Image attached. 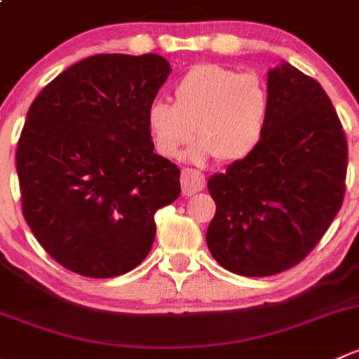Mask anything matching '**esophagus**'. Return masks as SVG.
I'll return each mask as SVG.
<instances>
[{"label": "esophagus", "mask_w": 359, "mask_h": 359, "mask_svg": "<svg viewBox=\"0 0 359 359\" xmlns=\"http://www.w3.org/2000/svg\"><path fill=\"white\" fill-rule=\"evenodd\" d=\"M205 187V176L197 169H183L181 171V190L183 195L190 197V195L202 191Z\"/></svg>", "instance_id": "34e87169"}]
</instances>
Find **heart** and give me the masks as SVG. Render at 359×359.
<instances>
[{
  "instance_id": "heart-1",
  "label": "heart",
  "mask_w": 359,
  "mask_h": 359,
  "mask_svg": "<svg viewBox=\"0 0 359 359\" xmlns=\"http://www.w3.org/2000/svg\"><path fill=\"white\" fill-rule=\"evenodd\" d=\"M271 112L268 86L257 74L201 64L188 70L172 90V105L155 100L147 109V129L155 152L178 158L188 152L194 162L216 157L236 162L252 152L264 136Z\"/></svg>"
}]
</instances>
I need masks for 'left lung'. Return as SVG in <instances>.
<instances>
[{
	"instance_id": "8db88e82",
	"label": "left lung",
	"mask_w": 359,
	"mask_h": 359,
	"mask_svg": "<svg viewBox=\"0 0 359 359\" xmlns=\"http://www.w3.org/2000/svg\"><path fill=\"white\" fill-rule=\"evenodd\" d=\"M271 112L259 145L207 181L216 214L205 242L240 276L301 262L342 205L347 143L320 83L289 62L268 70Z\"/></svg>"
}]
</instances>
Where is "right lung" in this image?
Listing matches in <instances>:
<instances>
[{
	"label": "right lung",
	"mask_w": 359,
	"mask_h": 359,
	"mask_svg": "<svg viewBox=\"0 0 359 359\" xmlns=\"http://www.w3.org/2000/svg\"><path fill=\"white\" fill-rule=\"evenodd\" d=\"M169 74L161 55H95L32 102L17 149L22 210L70 271H131L152 249L157 209L180 197V169L154 152L147 129V109Z\"/></svg>",
	"instance_id": "1"
}]
</instances>
